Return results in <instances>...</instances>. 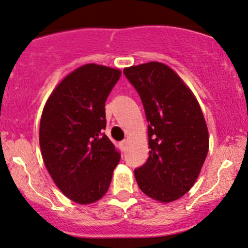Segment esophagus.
I'll list each match as a JSON object with an SVG mask.
<instances>
[{"instance_id": "obj_1", "label": "esophagus", "mask_w": 248, "mask_h": 248, "mask_svg": "<svg viewBox=\"0 0 248 248\" xmlns=\"http://www.w3.org/2000/svg\"><path fill=\"white\" fill-rule=\"evenodd\" d=\"M120 144H121L122 150H124V148H126V145H127V141H126V140H124V141H122Z\"/></svg>"}]
</instances>
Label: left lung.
Instances as JSON below:
<instances>
[{"label": "left lung", "instance_id": "left-lung-1", "mask_svg": "<svg viewBox=\"0 0 248 248\" xmlns=\"http://www.w3.org/2000/svg\"><path fill=\"white\" fill-rule=\"evenodd\" d=\"M141 97L149 122V158L136 169L137 185L149 198L170 203L198 179L209 150V134L196 97L162 62L124 68Z\"/></svg>", "mask_w": 248, "mask_h": 248}]
</instances>
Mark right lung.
<instances>
[{"label": "right lung", "instance_id": "add662e5", "mask_svg": "<svg viewBox=\"0 0 248 248\" xmlns=\"http://www.w3.org/2000/svg\"><path fill=\"white\" fill-rule=\"evenodd\" d=\"M120 69L80 65L53 90L39 128L41 156L58 188L71 201L90 204L105 195L120 154L103 133L105 101Z\"/></svg>", "mask_w": 248, "mask_h": 248}]
</instances>
